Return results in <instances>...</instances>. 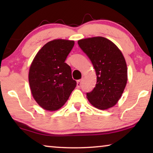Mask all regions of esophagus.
<instances>
[{
  "label": "esophagus",
  "instance_id": "obj_1",
  "mask_svg": "<svg viewBox=\"0 0 153 153\" xmlns=\"http://www.w3.org/2000/svg\"><path fill=\"white\" fill-rule=\"evenodd\" d=\"M82 81H83V79H82L77 80V88H80V86H82Z\"/></svg>",
  "mask_w": 153,
  "mask_h": 153
}]
</instances>
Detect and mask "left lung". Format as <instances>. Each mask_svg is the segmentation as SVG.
<instances>
[{
    "label": "left lung",
    "instance_id": "left-lung-1",
    "mask_svg": "<svg viewBox=\"0 0 153 153\" xmlns=\"http://www.w3.org/2000/svg\"><path fill=\"white\" fill-rule=\"evenodd\" d=\"M88 56L97 74V84L87 98L98 109L115 106L122 95L128 81V69L122 53L111 40L101 36L77 42Z\"/></svg>",
    "mask_w": 153,
    "mask_h": 153
}]
</instances>
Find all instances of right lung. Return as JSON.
Wrapping results in <instances>:
<instances>
[{
	"instance_id": "add662e5",
	"label": "right lung",
	"mask_w": 153,
	"mask_h": 153,
	"mask_svg": "<svg viewBox=\"0 0 153 153\" xmlns=\"http://www.w3.org/2000/svg\"><path fill=\"white\" fill-rule=\"evenodd\" d=\"M74 41L57 39L46 43L31 64L29 83L36 102L44 109L56 111L67 102L77 83L65 61Z\"/></svg>"
}]
</instances>
